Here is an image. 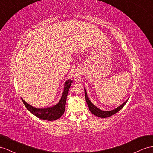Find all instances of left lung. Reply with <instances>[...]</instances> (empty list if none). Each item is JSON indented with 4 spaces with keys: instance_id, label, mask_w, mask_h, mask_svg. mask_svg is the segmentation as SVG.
Here are the masks:
<instances>
[{
    "instance_id": "1",
    "label": "left lung",
    "mask_w": 153,
    "mask_h": 153,
    "mask_svg": "<svg viewBox=\"0 0 153 153\" xmlns=\"http://www.w3.org/2000/svg\"><path fill=\"white\" fill-rule=\"evenodd\" d=\"M85 99H86V101H87V103L88 106V108L90 111H91L94 115H95L96 116H98L100 117H102V118H105V117H110L112 115H114L116 113H117V112H119L121 108H122L124 105L126 104V103L127 102L128 100L124 102L122 105H121L120 107H118L117 108H116L114 110H112V111H101L100 109H99L98 108H97L95 105H94L92 103L91 101L89 100L88 97L87 96V92H86V90L85 89Z\"/></svg>"
}]
</instances>
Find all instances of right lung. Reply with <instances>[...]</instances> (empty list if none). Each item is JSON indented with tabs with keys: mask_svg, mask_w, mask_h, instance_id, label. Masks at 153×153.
<instances>
[{
	"mask_svg": "<svg viewBox=\"0 0 153 153\" xmlns=\"http://www.w3.org/2000/svg\"><path fill=\"white\" fill-rule=\"evenodd\" d=\"M72 83V81L68 80L66 81L65 86L64 88L63 93L60 101L59 103L55 105V106L50 108H37L32 106H31L28 103H27L25 101L22 99L23 103L25 105L27 109L33 115L37 116V117L42 120H48V121H53L59 118V117L64 114L65 110V105L66 101V97L68 95V92L70 85Z\"/></svg>",
	"mask_w": 153,
	"mask_h": 153,
	"instance_id": "add662e5",
	"label": "right lung"
}]
</instances>
